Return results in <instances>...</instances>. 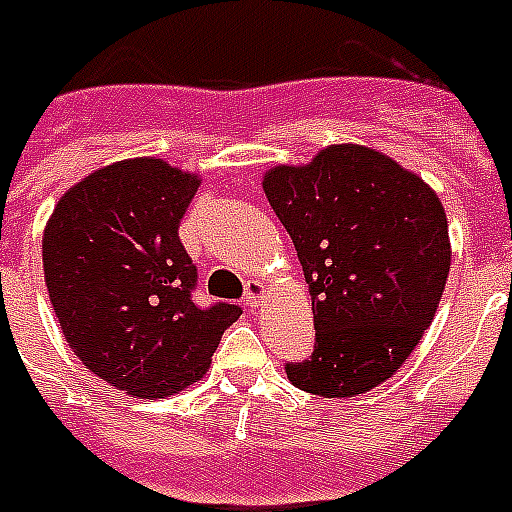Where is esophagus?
Masks as SVG:
<instances>
[{
	"label": "esophagus",
	"instance_id": "obj_1",
	"mask_svg": "<svg viewBox=\"0 0 512 512\" xmlns=\"http://www.w3.org/2000/svg\"><path fill=\"white\" fill-rule=\"evenodd\" d=\"M263 299H265V286L260 284V281H249L247 297H244V305H247V310L257 313V310L263 307Z\"/></svg>",
	"mask_w": 512,
	"mask_h": 512
}]
</instances>
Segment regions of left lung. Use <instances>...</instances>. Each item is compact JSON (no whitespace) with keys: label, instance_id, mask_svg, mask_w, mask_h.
<instances>
[{"label":"left lung","instance_id":"obj_1","mask_svg":"<svg viewBox=\"0 0 512 512\" xmlns=\"http://www.w3.org/2000/svg\"><path fill=\"white\" fill-rule=\"evenodd\" d=\"M313 299L315 350L286 365L328 400L371 392L431 326L450 273L442 199L418 173L363 144H331L307 165L265 170Z\"/></svg>","mask_w":512,"mask_h":512}]
</instances>
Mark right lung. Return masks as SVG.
<instances>
[{
    "label": "right lung",
    "mask_w": 512,
    "mask_h": 512,
    "mask_svg": "<svg viewBox=\"0 0 512 512\" xmlns=\"http://www.w3.org/2000/svg\"><path fill=\"white\" fill-rule=\"evenodd\" d=\"M202 178L134 157L70 186L44 228V281L65 342L91 373L141 400L205 376L242 307H197L178 223Z\"/></svg>",
    "instance_id": "add662e5"
}]
</instances>
